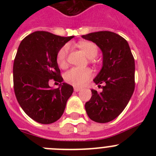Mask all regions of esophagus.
<instances>
[{"label":"esophagus","mask_w":156,"mask_h":156,"mask_svg":"<svg viewBox=\"0 0 156 156\" xmlns=\"http://www.w3.org/2000/svg\"><path fill=\"white\" fill-rule=\"evenodd\" d=\"M80 88H79V87H74V91H76V92H78V91H80Z\"/></svg>","instance_id":"obj_1"}]
</instances>
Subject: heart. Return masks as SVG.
Wrapping results in <instances>:
<instances>
[{
    "label": "heart",
    "mask_w": 156,
    "mask_h": 156,
    "mask_svg": "<svg viewBox=\"0 0 156 156\" xmlns=\"http://www.w3.org/2000/svg\"><path fill=\"white\" fill-rule=\"evenodd\" d=\"M80 48L82 49L89 58H94L98 55V48L97 45L92 42H80ZM69 46L68 44L62 47L56 55V62L59 67L65 69L67 67V58H68ZM92 76L90 69L73 68L65 74V80L68 83L74 87H83L90 80Z\"/></svg>",
    "instance_id": "heart-1"
}]
</instances>
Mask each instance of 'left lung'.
<instances>
[{
	"instance_id": "left-lung-1",
	"label": "left lung",
	"mask_w": 156,
	"mask_h": 156,
	"mask_svg": "<svg viewBox=\"0 0 156 156\" xmlns=\"http://www.w3.org/2000/svg\"><path fill=\"white\" fill-rule=\"evenodd\" d=\"M82 37L95 43L103 53L102 69L94 80L98 87L104 84L102 91L91 90L86 112L94 122H110L124 110L133 93L134 58L127 41L113 32H95Z\"/></svg>"
}]
</instances>
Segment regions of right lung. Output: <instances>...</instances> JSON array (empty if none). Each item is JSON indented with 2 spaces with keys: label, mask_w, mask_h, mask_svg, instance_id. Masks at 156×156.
Instances as JSON below:
<instances>
[{
  "label": "right lung",
  "mask_w": 156,
  "mask_h": 156,
  "mask_svg": "<svg viewBox=\"0 0 156 156\" xmlns=\"http://www.w3.org/2000/svg\"><path fill=\"white\" fill-rule=\"evenodd\" d=\"M73 37L37 31L19 44L13 65L14 90L21 108L36 122L50 124L60 119L73 92L66 83L56 89L48 83L50 79L62 82L56 55Z\"/></svg>",
  "instance_id": "obj_1"
}]
</instances>
